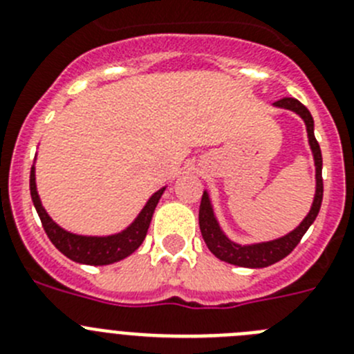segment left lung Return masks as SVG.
<instances>
[{
    "mask_svg": "<svg viewBox=\"0 0 354 354\" xmlns=\"http://www.w3.org/2000/svg\"><path fill=\"white\" fill-rule=\"evenodd\" d=\"M274 106L284 110H291L297 115L302 118L306 122L307 138H309L310 151H313L314 167H316V193H314L313 205H310L309 214L304 217V221L291 230L286 235L274 239V241L267 242H254V244H239L233 242L225 232H223L221 225L217 221L216 212H214L212 200L209 196V191H203L202 203H200V232H202L203 241H205L207 248L210 249L216 258L226 263L236 265V267L245 268H265L268 265H274L286 258L291 251L298 245V242L302 241V236L313 225L314 219L317 217V212L321 209V202H323V177H321V170H323V158H321V149L317 144L316 137H314V119L307 106L295 98H283L274 103Z\"/></svg>",
    "mask_w": 354,
    "mask_h": 354,
    "instance_id": "1",
    "label": "left lung"
}]
</instances>
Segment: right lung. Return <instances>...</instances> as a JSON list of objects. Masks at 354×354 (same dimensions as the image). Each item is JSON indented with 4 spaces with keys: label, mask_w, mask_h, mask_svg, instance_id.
Masks as SVG:
<instances>
[{
    "label": "right lung",
    "mask_w": 354,
    "mask_h": 354,
    "mask_svg": "<svg viewBox=\"0 0 354 354\" xmlns=\"http://www.w3.org/2000/svg\"><path fill=\"white\" fill-rule=\"evenodd\" d=\"M167 186L160 187L152 194L144 209L138 212V216L133 219L129 226L124 230L112 235H79V233H71L64 230L63 226L57 225L45 207L41 205L40 194L37 189V170H35V163L31 167V174H29V191H31V200L37 209L40 221L44 225L45 233L50 239V242L57 248V251L63 252L66 258L71 261L82 265H95V267H102V265H112L115 261L128 258L129 254L137 251L144 242L145 235H147L149 225H151L152 214H154L156 205L160 202L161 194L165 193Z\"/></svg>",
    "instance_id": "right-lung-1"
}]
</instances>
